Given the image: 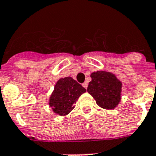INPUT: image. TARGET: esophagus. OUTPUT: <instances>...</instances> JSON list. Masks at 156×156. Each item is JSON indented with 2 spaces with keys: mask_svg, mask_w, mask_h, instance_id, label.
I'll use <instances>...</instances> for the list:
<instances>
[{
  "mask_svg": "<svg viewBox=\"0 0 156 156\" xmlns=\"http://www.w3.org/2000/svg\"><path fill=\"white\" fill-rule=\"evenodd\" d=\"M82 86H83V87H84V88H85V89H87V82L83 83Z\"/></svg>",
  "mask_w": 156,
  "mask_h": 156,
  "instance_id": "34e87169",
  "label": "esophagus"
}]
</instances>
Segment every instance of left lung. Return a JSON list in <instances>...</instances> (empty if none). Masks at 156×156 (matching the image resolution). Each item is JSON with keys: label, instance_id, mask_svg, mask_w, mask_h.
<instances>
[{"label": "left lung", "instance_id": "8db88e82", "mask_svg": "<svg viewBox=\"0 0 156 156\" xmlns=\"http://www.w3.org/2000/svg\"><path fill=\"white\" fill-rule=\"evenodd\" d=\"M90 78L87 90L97 104L104 109L115 108L122 100V81L115 74L106 71L93 72Z\"/></svg>", "mask_w": 156, "mask_h": 156}]
</instances>
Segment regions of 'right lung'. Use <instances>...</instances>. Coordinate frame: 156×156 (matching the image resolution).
<instances>
[{
  "label": "right lung",
  "instance_id": "obj_1",
  "mask_svg": "<svg viewBox=\"0 0 156 156\" xmlns=\"http://www.w3.org/2000/svg\"><path fill=\"white\" fill-rule=\"evenodd\" d=\"M86 92V89L78 84L72 77H66L58 80L49 100V106L53 112L66 116L75 108L80 96Z\"/></svg>",
  "mask_w": 156,
  "mask_h": 156
}]
</instances>
